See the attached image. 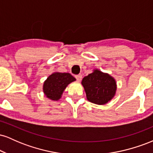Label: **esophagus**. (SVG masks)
I'll return each mask as SVG.
<instances>
[{
	"label": "esophagus",
	"instance_id": "1",
	"mask_svg": "<svg viewBox=\"0 0 153 153\" xmlns=\"http://www.w3.org/2000/svg\"><path fill=\"white\" fill-rule=\"evenodd\" d=\"M75 78H76V80H78V81H80V80H82V75L79 74V75H75Z\"/></svg>",
	"mask_w": 153,
	"mask_h": 153
}]
</instances>
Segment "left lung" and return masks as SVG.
Returning <instances> with one entry per match:
<instances>
[{"label":"left lung","instance_id":"left-lung-1","mask_svg":"<svg viewBox=\"0 0 153 153\" xmlns=\"http://www.w3.org/2000/svg\"><path fill=\"white\" fill-rule=\"evenodd\" d=\"M81 83L88 101L96 104H106L113 99L117 91L115 79L97 69L84 77Z\"/></svg>","mask_w":153,"mask_h":153}]
</instances>
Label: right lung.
<instances>
[{
	"instance_id": "1",
	"label": "right lung",
	"mask_w": 153,
	"mask_h": 153,
	"mask_svg": "<svg viewBox=\"0 0 153 153\" xmlns=\"http://www.w3.org/2000/svg\"><path fill=\"white\" fill-rule=\"evenodd\" d=\"M75 80L76 79L70 73L55 72L50 75L44 82V94L52 101H58L62 97L66 87Z\"/></svg>"
}]
</instances>
